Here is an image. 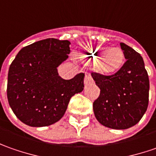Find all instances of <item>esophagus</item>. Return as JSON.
Instances as JSON below:
<instances>
[{"instance_id":"34e87169","label":"esophagus","mask_w":156,"mask_h":156,"mask_svg":"<svg viewBox=\"0 0 156 156\" xmlns=\"http://www.w3.org/2000/svg\"><path fill=\"white\" fill-rule=\"evenodd\" d=\"M93 83V79H92V77H91V74L90 73H87L85 74V78H84V84L87 86V85H90L91 83Z\"/></svg>"}]
</instances>
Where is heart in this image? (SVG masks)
<instances>
[{
    "instance_id": "1",
    "label": "heart",
    "mask_w": 156,
    "mask_h": 156,
    "mask_svg": "<svg viewBox=\"0 0 156 156\" xmlns=\"http://www.w3.org/2000/svg\"><path fill=\"white\" fill-rule=\"evenodd\" d=\"M85 57H88L93 61H98L100 70L106 73L116 72L122 66L124 59L123 52L120 49H109L105 47H98L87 51Z\"/></svg>"
}]
</instances>
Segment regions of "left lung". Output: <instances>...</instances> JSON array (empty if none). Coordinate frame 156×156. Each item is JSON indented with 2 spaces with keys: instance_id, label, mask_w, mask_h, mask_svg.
Segmentation results:
<instances>
[{
  "instance_id": "left-lung-1",
  "label": "left lung",
  "mask_w": 156,
  "mask_h": 156,
  "mask_svg": "<svg viewBox=\"0 0 156 156\" xmlns=\"http://www.w3.org/2000/svg\"><path fill=\"white\" fill-rule=\"evenodd\" d=\"M126 61L114 74L91 73L100 88L93 103L95 116L102 125L125 129L136 125L148 105L149 79L142 56L130 46L120 43Z\"/></svg>"
}]
</instances>
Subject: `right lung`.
<instances>
[{
	"label": "right lung",
	"mask_w": 156,
	"mask_h": 156,
	"mask_svg": "<svg viewBox=\"0 0 156 156\" xmlns=\"http://www.w3.org/2000/svg\"><path fill=\"white\" fill-rule=\"evenodd\" d=\"M68 41L46 39L23 47L10 65L8 104L25 124L45 127L60 120L71 98L83 90V73L66 80L57 67L68 58Z\"/></svg>",
	"instance_id": "1"
}]
</instances>
